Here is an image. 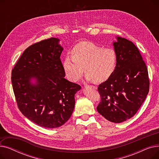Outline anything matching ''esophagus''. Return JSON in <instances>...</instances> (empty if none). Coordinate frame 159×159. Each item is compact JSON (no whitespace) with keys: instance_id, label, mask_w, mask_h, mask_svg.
Here are the masks:
<instances>
[{"instance_id":"1","label":"esophagus","mask_w":159,"mask_h":159,"mask_svg":"<svg viewBox=\"0 0 159 159\" xmlns=\"http://www.w3.org/2000/svg\"><path fill=\"white\" fill-rule=\"evenodd\" d=\"M91 88H94V89H97V86H93V85H91L90 86Z\"/></svg>"}]
</instances>
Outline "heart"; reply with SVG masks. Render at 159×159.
<instances>
[{
	"instance_id": "1",
	"label": "heart",
	"mask_w": 159,
	"mask_h": 159,
	"mask_svg": "<svg viewBox=\"0 0 159 159\" xmlns=\"http://www.w3.org/2000/svg\"><path fill=\"white\" fill-rule=\"evenodd\" d=\"M71 57L66 56L62 66L67 78L77 82L84 70L88 80L101 82L110 79L117 65V55L111 48H103L91 42H82L75 45Z\"/></svg>"
}]
</instances>
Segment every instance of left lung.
I'll list each match as a JSON object with an SVG mask.
<instances>
[{"mask_svg": "<svg viewBox=\"0 0 159 159\" xmlns=\"http://www.w3.org/2000/svg\"><path fill=\"white\" fill-rule=\"evenodd\" d=\"M113 43L117 65L112 76L98 87L101 102L98 112L112 122L134 116L147 97L149 80L146 65L132 42L118 37Z\"/></svg>", "mask_w": 159, "mask_h": 159, "instance_id": "obj_1", "label": "left lung"}]
</instances>
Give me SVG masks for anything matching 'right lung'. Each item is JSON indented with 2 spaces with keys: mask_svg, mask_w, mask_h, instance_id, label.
Segmentation results:
<instances>
[{
  "mask_svg": "<svg viewBox=\"0 0 159 159\" xmlns=\"http://www.w3.org/2000/svg\"><path fill=\"white\" fill-rule=\"evenodd\" d=\"M59 39L50 38L25 49L11 71V83L20 112L41 127L66 123L75 107L80 86L64 79ZM36 82L33 84L31 79Z\"/></svg>",
  "mask_w": 159,
  "mask_h": 159,
  "instance_id": "1",
  "label": "right lung"
}]
</instances>
